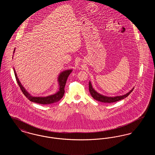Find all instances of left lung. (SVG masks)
Listing matches in <instances>:
<instances>
[{
  "label": "left lung",
  "mask_w": 155,
  "mask_h": 155,
  "mask_svg": "<svg viewBox=\"0 0 155 155\" xmlns=\"http://www.w3.org/2000/svg\"><path fill=\"white\" fill-rule=\"evenodd\" d=\"M133 89H134V88L131 89V91H130L128 93H127V94L124 95L123 96L107 97V96H103V95H102L98 94L92 88L91 82H89V90L91 95L93 97V98H94L95 99H96L99 102H104V103H113V102H117L118 101H120L121 99H123L125 98L126 97L128 96L131 93V92H133Z\"/></svg>",
  "instance_id": "8db88e82"
}]
</instances>
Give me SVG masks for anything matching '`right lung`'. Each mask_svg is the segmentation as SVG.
I'll use <instances>...</instances> for the list:
<instances>
[{
	"mask_svg": "<svg viewBox=\"0 0 155 155\" xmlns=\"http://www.w3.org/2000/svg\"><path fill=\"white\" fill-rule=\"evenodd\" d=\"M15 51V49L14 52ZM13 70H14L16 81L17 82L24 95L26 96L27 98L29 99L31 102L42 104H48L56 103L59 101L63 97V96L64 94V87H65L67 78L69 76L70 74L72 72V70H67L66 71H64L63 72L60 74L59 78H58L60 88H59V91L56 94L50 96H46V97H35V96H31L23 87V86L21 84L17 76L15 68H13Z\"/></svg>",
	"mask_w": 155,
	"mask_h": 155,
	"instance_id": "add662e5",
	"label": "right lung"
}]
</instances>
